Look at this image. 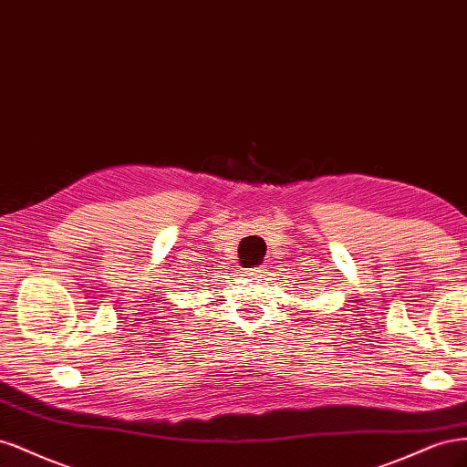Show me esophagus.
<instances>
[{"label": "esophagus", "mask_w": 467, "mask_h": 467, "mask_svg": "<svg viewBox=\"0 0 467 467\" xmlns=\"http://www.w3.org/2000/svg\"><path fill=\"white\" fill-rule=\"evenodd\" d=\"M264 274H265L264 265H258V267H250L248 272H246V275H248V277H252V279H260V277H264Z\"/></svg>", "instance_id": "obj_1"}]
</instances>
